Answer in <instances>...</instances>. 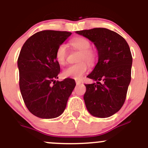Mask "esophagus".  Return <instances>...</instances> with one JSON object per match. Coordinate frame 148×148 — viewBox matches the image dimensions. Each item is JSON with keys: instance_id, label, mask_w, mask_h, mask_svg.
I'll return each instance as SVG.
<instances>
[{"instance_id": "34e87169", "label": "esophagus", "mask_w": 148, "mask_h": 148, "mask_svg": "<svg viewBox=\"0 0 148 148\" xmlns=\"http://www.w3.org/2000/svg\"><path fill=\"white\" fill-rule=\"evenodd\" d=\"M75 82H76V84H77V85H78V84H79L81 83V82L79 80H76Z\"/></svg>"}]
</instances>
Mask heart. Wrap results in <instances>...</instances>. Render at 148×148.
<instances>
[{"instance_id": "b5f03b06", "label": "heart", "mask_w": 148, "mask_h": 148, "mask_svg": "<svg viewBox=\"0 0 148 148\" xmlns=\"http://www.w3.org/2000/svg\"><path fill=\"white\" fill-rule=\"evenodd\" d=\"M70 44L73 47L80 52L78 61L81 62L78 64L70 65L63 71V75L65 77H70L75 79H79L82 77L88 70L87 61L88 64H94L96 60V53L91 49V42L84 37H76L70 40ZM67 45L64 43L61 44L57 47L56 51V59L59 64L64 65L65 64L67 58Z\"/></svg>"}]
</instances>
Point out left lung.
Returning a JSON list of instances; mask_svg holds the SVG:
<instances>
[{"instance_id":"obj_1","label":"left lung","mask_w":148,"mask_h":148,"mask_svg":"<svg viewBox=\"0 0 148 148\" xmlns=\"http://www.w3.org/2000/svg\"><path fill=\"white\" fill-rule=\"evenodd\" d=\"M94 42L99 60L87 77L96 83L85 84L84 100L93 116L105 118L120 110L131 82L132 56L123 37L105 28L76 31Z\"/></svg>"}]
</instances>
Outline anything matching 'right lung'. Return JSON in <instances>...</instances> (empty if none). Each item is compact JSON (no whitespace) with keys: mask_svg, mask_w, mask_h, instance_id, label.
Instances as JSON below:
<instances>
[{"mask_svg":"<svg viewBox=\"0 0 148 148\" xmlns=\"http://www.w3.org/2000/svg\"><path fill=\"white\" fill-rule=\"evenodd\" d=\"M71 34L68 31H40L25 42L19 53L17 65L21 96L28 110L40 118L61 115L75 87L73 79L55 80L60 73L56 49Z\"/></svg>","mask_w":148,"mask_h":148,"instance_id":"1","label":"right lung"}]
</instances>
